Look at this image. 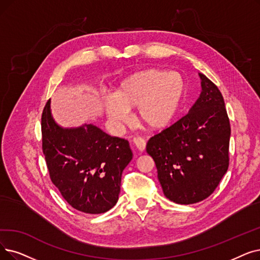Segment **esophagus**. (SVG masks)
I'll return each mask as SVG.
<instances>
[{"mask_svg":"<svg viewBox=\"0 0 260 260\" xmlns=\"http://www.w3.org/2000/svg\"><path fill=\"white\" fill-rule=\"evenodd\" d=\"M133 143L136 145V148L139 150V151H144L145 150V145H146V142L145 140L142 138V137H135L133 139Z\"/></svg>","mask_w":260,"mask_h":260,"instance_id":"34e87169","label":"esophagus"}]
</instances>
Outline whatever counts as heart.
Masks as SVG:
<instances>
[{"label": "heart", "instance_id": "1", "mask_svg": "<svg viewBox=\"0 0 260 260\" xmlns=\"http://www.w3.org/2000/svg\"><path fill=\"white\" fill-rule=\"evenodd\" d=\"M184 81L175 72L150 69L122 81L116 94L104 96L105 112L117 129L132 120L129 108L138 107L140 120L152 128H162L176 116L184 94Z\"/></svg>", "mask_w": 260, "mask_h": 260}]
</instances>
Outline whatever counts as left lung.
Masks as SVG:
<instances>
[{"instance_id":"obj_1","label":"left lung","mask_w":260,"mask_h":260,"mask_svg":"<svg viewBox=\"0 0 260 260\" xmlns=\"http://www.w3.org/2000/svg\"><path fill=\"white\" fill-rule=\"evenodd\" d=\"M200 76L202 93L192 108L146 144L165 196L177 204L208 198L230 165L231 124L223 95L206 75Z\"/></svg>"}]
</instances>
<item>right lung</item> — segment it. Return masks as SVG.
<instances>
[{"mask_svg": "<svg viewBox=\"0 0 260 260\" xmlns=\"http://www.w3.org/2000/svg\"><path fill=\"white\" fill-rule=\"evenodd\" d=\"M41 136L50 178L68 204L90 214L116 205L122 172L133 158L127 140L91 124L59 127L51 116L50 100L42 111Z\"/></svg>", "mask_w": 260, "mask_h": 260, "instance_id": "add662e5", "label": "right lung"}]
</instances>
